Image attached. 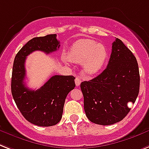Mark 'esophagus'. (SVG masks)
Here are the masks:
<instances>
[{
	"label": "esophagus",
	"instance_id": "1",
	"mask_svg": "<svg viewBox=\"0 0 149 149\" xmlns=\"http://www.w3.org/2000/svg\"><path fill=\"white\" fill-rule=\"evenodd\" d=\"M81 79L79 77H77V78H75V84L76 86H79L81 84Z\"/></svg>",
	"mask_w": 149,
	"mask_h": 149
}]
</instances>
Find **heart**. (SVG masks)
I'll use <instances>...</instances> for the list:
<instances>
[{"label": "heart", "mask_w": 149, "mask_h": 149, "mask_svg": "<svg viewBox=\"0 0 149 149\" xmlns=\"http://www.w3.org/2000/svg\"><path fill=\"white\" fill-rule=\"evenodd\" d=\"M68 57L73 62L82 63L85 73L95 74L104 65L108 52L102 44L91 39H81L70 47Z\"/></svg>", "instance_id": "obj_1"}]
</instances>
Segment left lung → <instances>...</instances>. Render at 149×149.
<instances>
[{
	"instance_id": "1",
	"label": "left lung",
	"mask_w": 149,
	"mask_h": 149,
	"mask_svg": "<svg viewBox=\"0 0 149 149\" xmlns=\"http://www.w3.org/2000/svg\"><path fill=\"white\" fill-rule=\"evenodd\" d=\"M139 86L136 58L116 38L106 68L96 78L81 84L86 116L91 122L101 125L122 121L131 110L128 102L135 103Z\"/></svg>"
}]
</instances>
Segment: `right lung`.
Returning a JSON list of instances; mask_svg holds the SVG:
<instances>
[{
    "label": "right lung",
    "instance_id": "right-lung-1",
    "mask_svg": "<svg viewBox=\"0 0 149 149\" xmlns=\"http://www.w3.org/2000/svg\"><path fill=\"white\" fill-rule=\"evenodd\" d=\"M56 34H48L30 40L15 56L11 78V93L17 107L25 119L35 125L48 127L60 122L68 94L74 88L72 75H54L42 87L34 91L24 84L25 59L35 51L46 54L56 52L60 42Z\"/></svg>",
    "mask_w": 149,
    "mask_h": 149
}]
</instances>
